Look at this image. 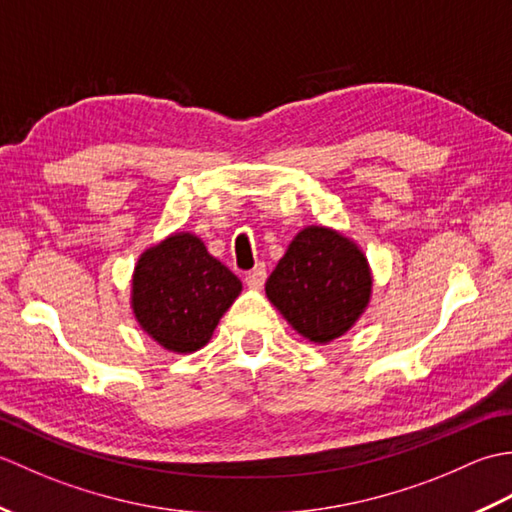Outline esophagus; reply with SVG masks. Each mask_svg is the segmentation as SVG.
Returning <instances> with one entry per match:
<instances>
[{
	"label": "esophagus",
	"instance_id": "34e87169",
	"mask_svg": "<svg viewBox=\"0 0 512 512\" xmlns=\"http://www.w3.org/2000/svg\"><path fill=\"white\" fill-rule=\"evenodd\" d=\"M266 281V264H257L253 270L246 273V284L250 288H262Z\"/></svg>",
	"mask_w": 512,
	"mask_h": 512
}]
</instances>
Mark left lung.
Masks as SVG:
<instances>
[{"label":"left lung","mask_w":512,"mask_h":512,"mask_svg":"<svg viewBox=\"0 0 512 512\" xmlns=\"http://www.w3.org/2000/svg\"><path fill=\"white\" fill-rule=\"evenodd\" d=\"M372 275L365 255L332 228L308 226L292 239L266 281V295L301 336L328 343L367 308Z\"/></svg>","instance_id":"1"}]
</instances>
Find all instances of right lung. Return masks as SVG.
I'll return each instance as SVG.
<instances>
[{"mask_svg":"<svg viewBox=\"0 0 512 512\" xmlns=\"http://www.w3.org/2000/svg\"><path fill=\"white\" fill-rule=\"evenodd\" d=\"M239 292L242 281L198 237L178 233L138 259L132 306L151 339L171 352H195Z\"/></svg>","mask_w":512,"mask_h":512,"instance_id":"obj_1","label":"right lung"}]
</instances>
